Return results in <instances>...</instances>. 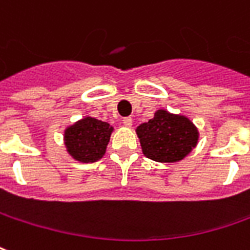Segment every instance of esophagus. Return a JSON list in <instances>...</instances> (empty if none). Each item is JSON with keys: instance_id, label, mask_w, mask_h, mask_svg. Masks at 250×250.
Here are the masks:
<instances>
[{"instance_id": "34e87169", "label": "esophagus", "mask_w": 250, "mask_h": 250, "mask_svg": "<svg viewBox=\"0 0 250 250\" xmlns=\"http://www.w3.org/2000/svg\"><path fill=\"white\" fill-rule=\"evenodd\" d=\"M123 125H125V127H131V125H132V118H125V119H123Z\"/></svg>"}]
</instances>
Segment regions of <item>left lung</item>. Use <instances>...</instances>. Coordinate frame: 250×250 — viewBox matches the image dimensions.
I'll use <instances>...</instances> for the list:
<instances>
[{"label": "left lung", "instance_id": "1", "mask_svg": "<svg viewBox=\"0 0 250 250\" xmlns=\"http://www.w3.org/2000/svg\"><path fill=\"white\" fill-rule=\"evenodd\" d=\"M143 154L157 162H177L196 146L199 131L191 120L158 109L154 118L137 127Z\"/></svg>", "mask_w": 250, "mask_h": 250}]
</instances>
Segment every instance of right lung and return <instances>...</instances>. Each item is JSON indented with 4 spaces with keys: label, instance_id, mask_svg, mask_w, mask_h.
<instances>
[{
    "label": "right lung",
    "instance_id": "1",
    "mask_svg": "<svg viewBox=\"0 0 250 250\" xmlns=\"http://www.w3.org/2000/svg\"><path fill=\"white\" fill-rule=\"evenodd\" d=\"M113 127L86 116L64 130L67 153L80 162H95L105 154Z\"/></svg>",
    "mask_w": 250,
    "mask_h": 250
}]
</instances>
